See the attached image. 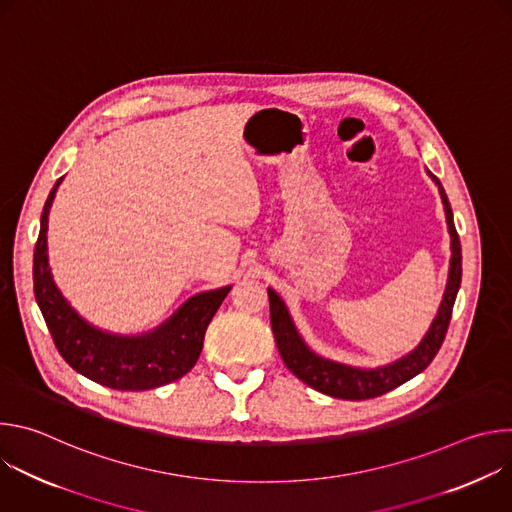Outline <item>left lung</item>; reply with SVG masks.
Returning a JSON list of instances; mask_svg holds the SVG:
<instances>
[{
  "label": "left lung",
  "instance_id": "left-lung-1",
  "mask_svg": "<svg viewBox=\"0 0 512 512\" xmlns=\"http://www.w3.org/2000/svg\"><path fill=\"white\" fill-rule=\"evenodd\" d=\"M427 174L435 182L437 190H440V196L444 202L446 223H448V231H450V239H452V243H450L452 257H450L448 283H446L442 304H440V308H437V314H435L431 326L427 328L425 336L409 354H405L389 364H383V367H377V369H360V367H350V364L328 360V358L316 354L304 342L294 320H291V316H289L285 302L275 294L271 287L267 289L271 328H273V336H275L279 354L285 362V367L294 373L300 381L310 385L312 389H316L324 395H330L336 399H348V401L373 399V397L393 391L395 387L407 383L409 379H413L415 375L425 371L429 367V362L433 360V356L437 354V350H440V346L446 338L448 326H450L454 302H456L458 289L462 283V247H460V237L454 227V214H452V206L446 196V190H444L442 182L437 180L429 170H427Z\"/></svg>",
  "mask_w": 512,
  "mask_h": 512
}]
</instances>
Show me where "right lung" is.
<instances>
[{
	"label": "right lung",
	"instance_id": "right-lung-1",
	"mask_svg": "<svg viewBox=\"0 0 512 512\" xmlns=\"http://www.w3.org/2000/svg\"><path fill=\"white\" fill-rule=\"evenodd\" d=\"M60 182L46 198L34 249V296L60 356L83 377L117 391L156 389L184 377L196 364L204 332L231 285L192 296L152 332L121 336L93 326L66 302L48 265V214Z\"/></svg>",
	"mask_w": 512,
	"mask_h": 512
}]
</instances>
